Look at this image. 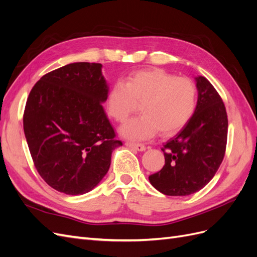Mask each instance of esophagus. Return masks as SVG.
I'll return each instance as SVG.
<instances>
[{"instance_id": "1", "label": "esophagus", "mask_w": 257, "mask_h": 257, "mask_svg": "<svg viewBox=\"0 0 257 257\" xmlns=\"http://www.w3.org/2000/svg\"><path fill=\"white\" fill-rule=\"evenodd\" d=\"M126 147L132 148V149H135L137 151H145L146 150V146L143 144H135V143H125Z\"/></svg>"}]
</instances>
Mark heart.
Masks as SVG:
<instances>
[{
  "instance_id": "b5f03b06",
  "label": "heart",
  "mask_w": 257,
  "mask_h": 257,
  "mask_svg": "<svg viewBox=\"0 0 257 257\" xmlns=\"http://www.w3.org/2000/svg\"><path fill=\"white\" fill-rule=\"evenodd\" d=\"M141 104L143 114L128 120L120 134L131 141L149 139L160 131L164 136L183 128L194 114L197 90L185 77H177L161 68L141 69L123 82L114 83L107 94V110L111 118L124 122Z\"/></svg>"
}]
</instances>
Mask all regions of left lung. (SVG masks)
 I'll return each instance as SVG.
<instances>
[{
	"label": "left lung",
	"mask_w": 257,
	"mask_h": 257,
	"mask_svg": "<svg viewBox=\"0 0 257 257\" xmlns=\"http://www.w3.org/2000/svg\"><path fill=\"white\" fill-rule=\"evenodd\" d=\"M198 98L191 120L164 144L165 165L149 176L155 189L168 196H185L204 188L224 159L228 120L219 93L203 76L195 78Z\"/></svg>",
	"instance_id": "left-lung-1"
}]
</instances>
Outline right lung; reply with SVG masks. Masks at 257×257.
<instances>
[{
    "label": "right lung",
    "mask_w": 257,
    "mask_h": 257,
    "mask_svg": "<svg viewBox=\"0 0 257 257\" xmlns=\"http://www.w3.org/2000/svg\"><path fill=\"white\" fill-rule=\"evenodd\" d=\"M108 84L102 64L77 62L44 75L31 90L23 130L35 168L67 195L93 190L122 143L103 108Z\"/></svg>",
    "instance_id": "1"
}]
</instances>
